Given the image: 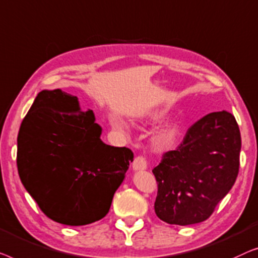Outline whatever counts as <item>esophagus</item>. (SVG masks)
I'll list each match as a JSON object with an SVG mask.
<instances>
[{
	"label": "esophagus",
	"mask_w": 258,
	"mask_h": 258,
	"mask_svg": "<svg viewBox=\"0 0 258 258\" xmlns=\"http://www.w3.org/2000/svg\"><path fill=\"white\" fill-rule=\"evenodd\" d=\"M133 170H145L147 168V162L143 157H137L132 164Z\"/></svg>",
	"instance_id": "esophagus-1"
}]
</instances>
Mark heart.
I'll use <instances>...</instances> for the list:
<instances>
[{"label": "heart", "mask_w": 258, "mask_h": 258, "mask_svg": "<svg viewBox=\"0 0 258 258\" xmlns=\"http://www.w3.org/2000/svg\"><path fill=\"white\" fill-rule=\"evenodd\" d=\"M162 114H164L162 112H157V113H154L153 117L160 118V117H162ZM113 125L117 128H120V130L125 128L124 122H122L121 120H118V119H114ZM176 134H177V132H176L175 126H167L166 128H162L160 132L157 134V137H155V141H157V144L159 145V146L169 147V146H172V145L174 144V141H175Z\"/></svg>", "instance_id": "heart-1"}]
</instances>
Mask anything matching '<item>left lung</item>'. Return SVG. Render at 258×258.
<instances>
[{
	"label": "left lung",
	"instance_id": "obj_1",
	"mask_svg": "<svg viewBox=\"0 0 258 258\" xmlns=\"http://www.w3.org/2000/svg\"><path fill=\"white\" fill-rule=\"evenodd\" d=\"M239 152L241 133L229 112H213L191 125L153 169L159 219L176 226L208 219L236 181Z\"/></svg>",
	"mask_w": 258,
	"mask_h": 258
}]
</instances>
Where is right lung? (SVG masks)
<instances>
[{
    "mask_svg": "<svg viewBox=\"0 0 258 258\" xmlns=\"http://www.w3.org/2000/svg\"><path fill=\"white\" fill-rule=\"evenodd\" d=\"M101 131L76 96L56 89L35 98L17 137V169L49 219L85 226L110 210L133 153L103 143Z\"/></svg>",
    "mask_w": 258,
    "mask_h": 258,
    "instance_id": "add662e5",
    "label": "right lung"
}]
</instances>
